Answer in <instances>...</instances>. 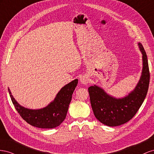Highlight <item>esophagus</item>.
<instances>
[{
    "label": "esophagus",
    "mask_w": 154,
    "mask_h": 154,
    "mask_svg": "<svg viewBox=\"0 0 154 154\" xmlns=\"http://www.w3.org/2000/svg\"><path fill=\"white\" fill-rule=\"evenodd\" d=\"M80 81L81 82L82 84H84V85H87L88 83L89 82V79L88 77L86 76V75H83L81 77L80 79Z\"/></svg>",
    "instance_id": "obj_1"
}]
</instances>
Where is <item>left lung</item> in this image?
<instances>
[{"mask_svg": "<svg viewBox=\"0 0 154 154\" xmlns=\"http://www.w3.org/2000/svg\"><path fill=\"white\" fill-rule=\"evenodd\" d=\"M138 46L143 55L142 73L135 89L128 95L117 99L96 85L88 88L94 116L105 125L117 126L129 121L137 112L146 97L150 82V72L145 50L140 43H138Z\"/></svg>", "mask_w": 154, "mask_h": 154, "instance_id": "obj_1", "label": "left lung"}]
</instances>
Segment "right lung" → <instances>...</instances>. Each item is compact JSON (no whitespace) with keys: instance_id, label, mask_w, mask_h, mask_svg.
I'll return each mask as SVG.
<instances>
[{"instance_id":"obj_1","label":"right lung","mask_w":154,"mask_h":154,"mask_svg":"<svg viewBox=\"0 0 154 154\" xmlns=\"http://www.w3.org/2000/svg\"><path fill=\"white\" fill-rule=\"evenodd\" d=\"M77 83L78 79H75L65 85L47 106L37 109L22 106L13 97L10 88L8 91L17 112L28 124L40 128H54L62 123L66 117L69 104Z\"/></svg>"}]
</instances>
